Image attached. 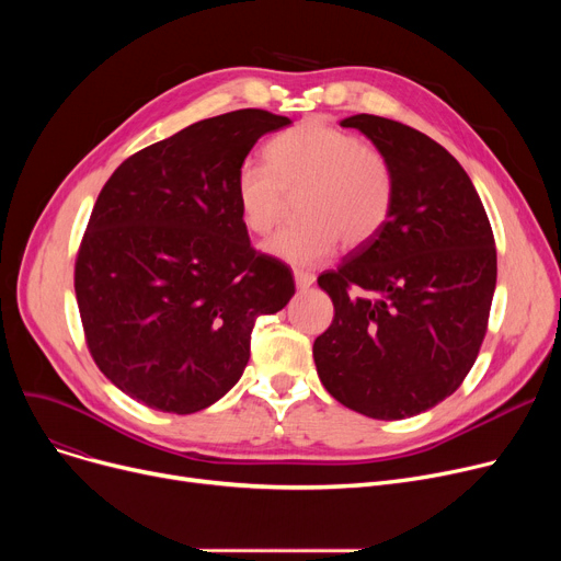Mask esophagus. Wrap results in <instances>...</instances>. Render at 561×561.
<instances>
[{
    "label": "esophagus",
    "instance_id": "1",
    "mask_svg": "<svg viewBox=\"0 0 561 561\" xmlns=\"http://www.w3.org/2000/svg\"><path fill=\"white\" fill-rule=\"evenodd\" d=\"M293 277H296V286H298L300 290L309 288V286L316 282V275H313V273H307V271H296V273H293Z\"/></svg>",
    "mask_w": 561,
    "mask_h": 561
}]
</instances>
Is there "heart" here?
<instances>
[{"mask_svg": "<svg viewBox=\"0 0 561 561\" xmlns=\"http://www.w3.org/2000/svg\"><path fill=\"white\" fill-rule=\"evenodd\" d=\"M265 165L243 163L233 197L248 231L271 233L296 199L300 222L263 245L290 265H316L341 245L355 250L387 227L396 180L389 159L357 134L322 117H309L275 136L263 150Z\"/></svg>", "mask_w": 561, "mask_h": 561, "instance_id": "b5f03b06", "label": "heart"}]
</instances>
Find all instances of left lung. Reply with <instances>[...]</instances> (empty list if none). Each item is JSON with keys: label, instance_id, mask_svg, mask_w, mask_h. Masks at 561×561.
<instances>
[{"label": "left lung", "instance_id": "obj_1", "mask_svg": "<svg viewBox=\"0 0 561 561\" xmlns=\"http://www.w3.org/2000/svg\"><path fill=\"white\" fill-rule=\"evenodd\" d=\"M341 127L359 129L389 159L396 202L370 243L318 277L334 320L313 341V362L341 404L402 421L453 396L473 368L495 290V241L446 147L368 113Z\"/></svg>", "mask_w": 561, "mask_h": 561}]
</instances>
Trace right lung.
<instances>
[{
  "instance_id": "right-lung-1",
  "label": "right lung",
  "mask_w": 561,
  "mask_h": 561,
  "mask_svg": "<svg viewBox=\"0 0 561 561\" xmlns=\"http://www.w3.org/2000/svg\"><path fill=\"white\" fill-rule=\"evenodd\" d=\"M290 121L241 108L131 154L108 176L75 261L85 345L129 398L195 414L241 379L254 322L296 293L288 265L250 245L233 176Z\"/></svg>"
}]
</instances>
